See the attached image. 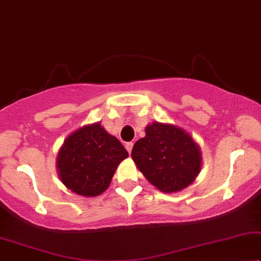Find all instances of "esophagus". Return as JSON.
Listing matches in <instances>:
<instances>
[{
    "label": "esophagus",
    "instance_id": "34e87169",
    "mask_svg": "<svg viewBox=\"0 0 261 261\" xmlns=\"http://www.w3.org/2000/svg\"><path fill=\"white\" fill-rule=\"evenodd\" d=\"M133 147H134L133 142H127V143L125 144V148H126V150H127L128 152H131V150H133Z\"/></svg>",
    "mask_w": 261,
    "mask_h": 261
}]
</instances>
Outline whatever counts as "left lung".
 Returning a JSON list of instances; mask_svg holds the SVG:
<instances>
[{
  "label": "left lung",
  "mask_w": 261,
  "mask_h": 261,
  "mask_svg": "<svg viewBox=\"0 0 261 261\" xmlns=\"http://www.w3.org/2000/svg\"><path fill=\"white\" fill-rule=\"evenodd\" d=\"M131 158L148 181L165 193L189 186L201 166L193 138L182 128L158 121L148 125L145 137L134 144Z\"/></svg>",
  "instance_id": "left-lung-1"
}]
</instances>
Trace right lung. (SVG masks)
Here are the masks:
<instances>
[{"mask_svg":"<svg viewBox=\"0 0 261 261\" xmlns=\"http://www.w3.org/2000/svg\"><path fill=\"white\" fill-rule=\"evenodd\" d=\"M126 149L100 123L79 128L64 141L57 159L62 182L72 192L95 197L109 187Z\"/></svg>","mask_w":261,"mask_h":261,"instance_id":"obj_1","label":"right lung"}]
</instances>
